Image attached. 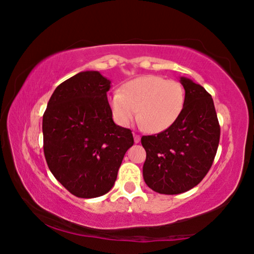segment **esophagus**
<instances>
[{
    "mask_svg": "<svg viewBox=\"0 0 254 254\" xmlns=\"http://www.w3.org/2000/svg\"><path fill=\"white\" fill-rule=\"evenodd\" d=\"M133 138H134V142L135 143H139L140 142V139H141V136L136 133H133Z\"/></svg>",
    "mask_w": 254,
    "mask_h": 254,
    "instance_id": "obj_1",
    "label": "esophagus"
}]
</instances>
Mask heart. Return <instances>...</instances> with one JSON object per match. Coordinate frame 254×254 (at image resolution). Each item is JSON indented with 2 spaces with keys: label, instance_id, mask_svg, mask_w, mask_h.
Here are the masks:
<instances>
[{
  "label": "heart",
  "instance_id": "obj_1",
  "mask_svg": "<svg viewBox=\"0 0 254 254\" xmlns=\"http://www.w3.org/2000/svg\"><path fill=\"white\" fill-rule=\"evenodd\" d=\"M184 102L182 84L154 74L130 80L120 92L108 97L116 123L128 127L138 116L140 126L150 133H159L172 127L182 114Z\"/></svg>",
  "mask_w": 254,
  "mask_h": 254
}]
</instances>
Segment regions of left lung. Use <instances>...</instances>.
<instances>
[{"label":"left lung","mask_w":254,"mask_h":254,"mask_svg":"<svg viewBox=\"0 0 254 254\" xmlns=\"http://www.w3.org/2000/svg\"><path fill=\"white\" fill-rule=\"evenodd\" d=\"M185 90L182 114L167 130L143 135L147 152L143 180L162 194H180L198 185L210 170L220 127L214 100L202 86L181 76Z\"/></svg>","instance_id":"obj_1"}]
</instances>
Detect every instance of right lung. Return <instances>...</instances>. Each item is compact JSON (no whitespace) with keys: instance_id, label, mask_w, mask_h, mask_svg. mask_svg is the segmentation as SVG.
Returning a JSON list of instances; mask_svg holds the SVG:
<instances>
[{"instance_id":"obj_1","label":"right lung","mask_w":254,"mask_h":254,"mask_svg":"<svg viewBox=\"0 0 254 254\" xmlns=\"http://www.w3.org/2000/svg\"><path fill=\"white\" fill-rule=\"evenodd\" d=\"M111 81L82 71L56 87L43 116L44 154L54 178L78 198H97L114 187L130 128L116 126L107 100Z\"/></svg>"}]
</instances>
